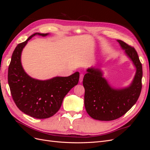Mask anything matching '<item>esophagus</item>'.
Returning a JSON list of instances; mask_svg holds the SVG:
<instances>
[{
	"mask_svg": "<svg viewBox=\"0 0 150 150\" xmlns=\"http://www.w3.org/2000/svg\"><path fill=\"white\" fill-rule=\"evenodd\" d=\"M83 78H84V74H80V78H79V82L80 83H81L83 81Z\"/></svg>",
	"mask_w": 150,
	"mask_h": 150,
	"instance_id": "1",
	"label": "esophagus"
}]
</instances>
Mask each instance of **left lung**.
I'll use <instances>...</instances> for the list:
<instances>
[{
    "mask_svg": "<svg viewBox=\"0 0 150 150\" xmlns=\"http://www.w3.org/2000/svg\"><path fill=\"white\" fill-rule=\"evenodd\" d=\"M117 41L133 61L137 71L130 86L119 89L111 87L100 69L88 68L83 81L84 106L88 115L94 120L112 121L123 116L137 103L142 91L143 70L138 53L125 42Z\"/></svg>",
    "mask_w": 150,
    "mask_h": 150,
    "instance_id": "1",
    "label": "left lung"
}]
</instances>
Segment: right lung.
<instances>
[{
	"instance_id": "add662e5",
	"label": "right lung",
	"mask_w": 150,
	"mask_h": 150,
	"mask_svg": "<svg viewBox=\"0 0 150 150\" xmlns=\"http://www.w3.org/2000/svg\"><path fill=\"white\" fill-rule=\"evenodd\" d=\"M49 34L35 33L25 41L19 44L13 52L8 69V83L13 100L19 110L37 119L48 118L59 110L68 92L79 82V73L67 77H55L41 81L27 74L21 64V53L32 38L35 35L46 36Z\"/></svg>"
}]
</instances>
